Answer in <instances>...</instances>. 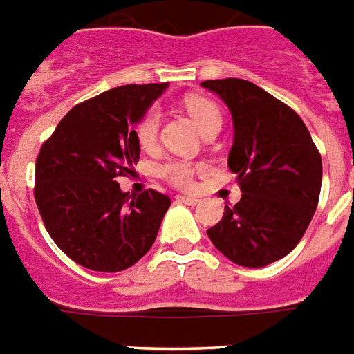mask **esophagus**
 <instances>
[{"instance_id":"obj_1","label":"esophagus","mask_w":354,"mask_h":354,"mask_svg":"<svg viewBox=\"0 0 354 354\" xmlns=\"http://www.w3.org/2000/svg\"><path fill=\"white\" fill-rule=\"evenodd\" d=\"M175 199H177V203H180V205H188V206H195L197 203H199V199L190 197V195H177Z\"/></svg>"}]
</instances>
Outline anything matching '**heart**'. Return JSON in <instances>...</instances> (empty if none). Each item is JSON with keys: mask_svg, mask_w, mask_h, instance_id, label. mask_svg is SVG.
<instances>
[{"mask_svg": "<svg viewBox=\"0 0 354 354\" xmlns=\"http://www.w3.org/2000/svg\"><path fill=\"white\" fill-rule=\"evenodd\" d=\"M186 109L197 124L201 131H206L212 126H221V113L217 109L214 102L206 100V98L194 97L186 100ZM159 126H160V111L157 107H151L144 113L140 120L135 126V135H137L138 144L142 148H151L157 142L159 137ZM160 177L169 180L171 185L177 188H190L194 185L195 177V166L188 160H166L157 168Z\"/></svg>", "mask_w": 354, "mask_h": 354, "instance_id": "obj_1", "label": "heart"}]
</instances>
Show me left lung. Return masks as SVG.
Segmentation results:
<instances>
[{
    "label": "left lung",
    "mask_w": 354,
    "mask_h": 354,
    "mask_svg": "<svg viewBox=\"0 0 354 354\" xmlns=\"http://www.w3.org/2000/svg\"><path fill=\"white\" fill-rule=\"evenodd\" d=\"M201 86L230 109L228 168L243 194L206 234L232 263L267 267L298 245L315 216L322 157L304 120L252 82L225 78Z\"/></svg>",
    "instance_id": "8db88e82"
}]
</instances>
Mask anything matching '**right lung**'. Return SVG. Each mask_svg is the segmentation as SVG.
Here are the masks:
<instances>
[{
  "instance_id": "add662e5",
  "label": "right lung",
  "mask_w": 354,
  "mask_h": 354,
  "mask_svg": "<svg viewBox=\"0 0 354 354\" xmlns=\"http://www.w3.org/2000/svg\"><path fill=\"white\" fill-rule=\"evenodd\" d=\"M168 84L120 86L75 106L41 146L34 197L62 252L97 272H120L148 252L169 197L129 194L118 177L140 157L135 126Z\"/></svg>"
}]
</instances>
